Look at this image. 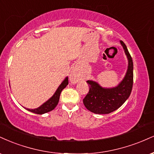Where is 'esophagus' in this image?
Segmentation results:
<instances>
[{"instance_id": "esophagus-1", "label": "esophagus", "mask_w": 154, "mask_h": 154, "mask_svg": "<svg viewBox=\"0 0 154 154\" xmlns=\"http://www.w3.org/2000/svg\"><path fill=\"white\" fill-rule=\"evenodd\" d=\"M69 79L70 82L73 84H76L77 82H79V72L77 71V69L76 68L72 69L69 75Z\"/></svg>"}]
</instances>
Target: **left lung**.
I'll return each instance as SVG.
<instances>
[{"instance_id": "left-lung-1", "label": "left lung", "mask_w": 154, "mask_h": 154, "mask_svg": "<svg viewBox=\"0 0 154 154\" xmlns=\"http://www.w3.org/2000/svg\"><path fill=\"white\" fill-rule=\"evenodd\" d=\"M126 55L128 64L123 80L116 87L103 88L97 82L88 80L90 90L83 99V103L88 110L96 114H109L121 106L131 95L133 84V64L125 44L120 41Z\"/></svg>"}]
</instances>
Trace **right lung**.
Returning a JSON list of instances; mask_svg holds the SVG:
<instances>
[{
  "instance_id": "right-lung-1",
  "label": "right lung",
  "mask_w": 154,
  "mask_h": 154,
  "mask_svg": "<svg viewBox=\"0 0 154 154\" xmlns=\"http://www.w3.org/2000/svg\"><path fill=\"white\" fill-rule=\"evenodd\" d=\"M68 77H66L65 79L63 80V82L61 83L60 85L59 86V88H57L56 92H54V94L52 95V97H50L47 101H46L45 103H43L41 106H39L37 108L35 109H29L26 108L27 110L30 111V112H34V113L36 114H44L46 112H50L56 107V106L58 104L59 100V97H60V94L62 92V90L64 88H65L66 85H68Z\"/></svg>"
}]
</instances>
